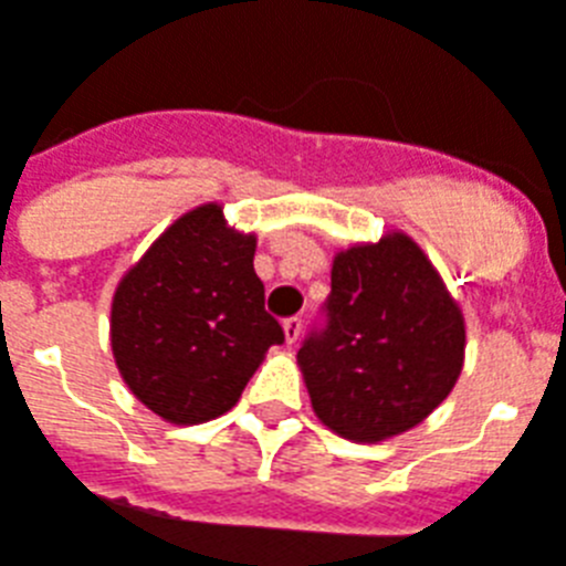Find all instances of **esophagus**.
<instances>
[{
    "mask_svg": "<svg viewBox=\"0 0 566 566\" xmlns=\"http://www.w3.org/2000/svg\"><path fill=\"white\" fill-rule=\"evenodd\" d=\"M301 327H304V322H301L297 315H292V318H286V322H283V336H286L289 345L301 339Z\"/></svg>",
    "mask_w": 566,
    "mask_h": 566,
    "instance_id": "obj_1",
    "label": "esophagus"
}]
</instances>
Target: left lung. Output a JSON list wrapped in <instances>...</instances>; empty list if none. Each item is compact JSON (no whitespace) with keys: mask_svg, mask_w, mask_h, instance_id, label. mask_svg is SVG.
Wrapping results in <instances>:
<instances>
[{"mask_svg":"<svg viewBox=\"0 0 566 566\" xmlns=\"http://www.w3.org/2000/svg\"><path fill=\"white\" fill-rule=\"evenodd\" d=\"M324 315L297 366L315 416L345 440L410 431L461 378V306L410 235L336 253Z\"/></svg>","mask_w":566,"mask_h":566,"instance_id":"obj_1","label":"left lung"}]
</instances>
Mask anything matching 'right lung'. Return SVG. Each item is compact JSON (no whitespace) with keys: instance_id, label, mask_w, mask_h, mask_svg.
<instances>
[{"instance_id":"add662e5","label":"right lung","mask_w":566,"mask_h":566,"mask_svg":"<svg viewBox=\"0 0 566 566\" xmlns=\"http://www.w3.org/2000/svg\"><path fill=\"white\" fill-rule=\"evenodd\" d=\"M256 235L233 230L218 203L170 223L126 271L112 301V354L133 396L165 422L227 413L280 345L253 271Z\"/></svg>"}]
</instances>
